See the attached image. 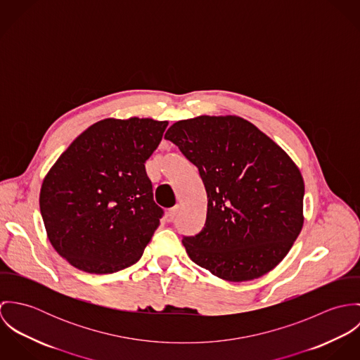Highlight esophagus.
Instances as JSON below:
<instances>
[{
  "label": "esophagus",
  "instance_id": "34e87169",
  "mask_svg": "<svg viewBox=\"0 0 360 360\" xmlns=\"http://www.w3.org/2000/svg\"><path fill=\"white\" fill-rule=\"evenodd\" d=\"M177 213H179V205L170 207V209H169V212H167V219H169V221H170V220H173V219L177 216Z\"/></svg>",
  "mask_w": 360,
  "mask_h": 360
}]
</instances>
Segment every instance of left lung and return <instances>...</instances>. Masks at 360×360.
<instances>
[{"mask_svg":"<svg viewBox=\"0 0 360 360\" xmlns=\"http://www.w3.org/2000/svg\"><path fill=\"white\" fill-rule=\"evenodd\" d=\"M165 139L198 167L205 186V224L183 237L191 260L236 283L276 267L304 224L305 186L292 159L238 116L180 120Z\"/></svg>","mask_w":360,"mask_h":360,"instance_id":"1","label":"left lung"}]
</instances>
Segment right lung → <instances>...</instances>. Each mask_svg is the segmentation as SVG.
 Segmentation results:
<instances>
[{"label":"right lung","mask_w":360,"mask_h":360,"mask_svg":"<svg viewBox=\"0 0 360 360\" xmlns=\"http://www.w3.org/2000/svg\"><path fill=\"white\" fill-rule=\"evenodd\" d=\"M166 127L103 119L58 158L41 186L40 212L52 247L72 266L108 274L141 257L163 216L144 163Z\"/></svg>","instance_id":"add662e5"}]
</instances>
